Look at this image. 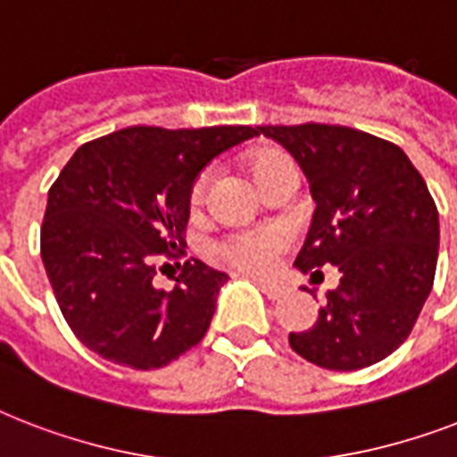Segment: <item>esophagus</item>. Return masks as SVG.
<instances>
[{
  "mask_svg": "<svg viewBox=\"0 0 457 457\" xmlns=\"http://www.w3.org/2000/svg\"><path fill=\"white\" fill-rule=\"evenodd\" d=\"M258 285H261V289L268 294V299L272 301L282 299L287 294V285L285 282H278V279H258Z\"/></svg>",
  "mask_w": 457,
  "mask_h": 457,
  "instance_id": "esophagus-1",
  "label": "esophagus"
}]
</instances>
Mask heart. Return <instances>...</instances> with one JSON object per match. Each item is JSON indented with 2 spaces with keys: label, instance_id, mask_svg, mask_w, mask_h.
Wrapping results in <instances>:
<instances>
[{
  "label": "heart",
  "instance_id": "obj_1",
  "mask_svg": "<svg viewBox=\"0 0 457 457\" xmlns=\"http://www.w3.org/2000/svg\"><path fill=\"white\" fill-rule=\"evenodd\" d=\"M279 163H289V156L279 152H261L253 161H251V170L256 182L263 178L265 172L275 168ZM213 179V170H204L196 178L192 187V206H201L206 199L208 185ZM292 242L289 229L282 225H261V228H249V229H237V232H228L213 244V251L222 261L242 268L249 272H265L270 270L272 265L278 263V258L282 251H287Z\"/></svg>",
  "mask_w": 457,
  "mask_h": 457
}]
</instances>
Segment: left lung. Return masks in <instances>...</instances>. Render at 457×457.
I'll return each mask as SVG.
<instances>
[{
	"instance_id": "obj_1",
	"label": "left lung",
	"mask_w": 457,
	"mask_h": 457,
	"mask_svg": "<svg viewBox=\"0 0 457 457\" xmlns=\"http://www.w3.org/2000/svg\"><path fill=\"white\" fill-rule=\"evenodd\" d=\"M303 168L315 199L296 268H339L318 322L289 334L301 358L325 370L384 361L412 332L432 292L439 211L425 179L394 142L346 125H258ZM312 294V292H311Z\"/></svg>"
}]
</instances>
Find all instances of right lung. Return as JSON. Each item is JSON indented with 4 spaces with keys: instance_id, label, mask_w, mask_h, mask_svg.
I'll return each instance as SVG.
<instances>
[{
    "instance_id": "add662e5",
    "label": "right lung",
    "mask_w": 457,
    "mask_h": 457,
    "mask_svg": "<svg viewBox=\"0 0 457 457\" xmlns=\"http://www.w3.org/2000/svg\"><path fill=\"white\" fill-rule=\"evenodd\" d=\"M249 125H135L82 145L49 189L39 232L46 278L68 327L104 361L156 370L196 346L228 275L199 258L170 292L154 278L182 261L199 172L256 137Z\"/></svg>"
}]
</instances>
